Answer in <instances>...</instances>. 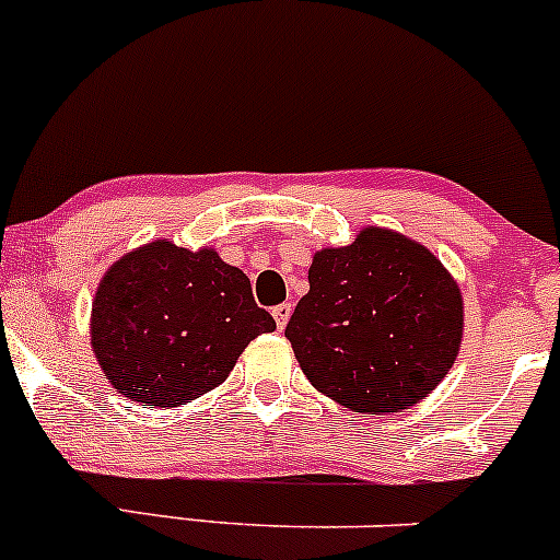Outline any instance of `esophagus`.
Listing matches in <instances>:
<instances>
[{"label":"esophagus","mask_w":560,"mask_h":560,"mask_svg":"<svg viewBox=\"0 0 560 560\" xmlns=\"http://www.w3.org/2000/svg\"><path fill=\"white\" fill-rule=\"evenodd\" d=\"M270 313H273V318H276V327L284 329V327H287V322H290L292 305H290V303H279V305H276V308L270 311Z\"/></svg>","instance_id":"obj_1"}]
</instances>
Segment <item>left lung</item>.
Wrapping results in <instances>:
<instances>
[{
	"instance_id": "8db88e82",
	"label": "left lung",
	"mask_w": 560,
	"mask_h": 560,
	"mask_svg": "<svg viewBox=\"0 0 560 560\" xmlns=\"http://www.w3.org/2000/svg\"><path fill=\"white\" fill-rule=\"evenodd\" d=\"M284 335L313 388L364 415L425 398L457 359L463 294L422 244L364 229L322 249Z\"/></svg>"
}]
</instances>
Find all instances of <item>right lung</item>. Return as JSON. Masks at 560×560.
<instances>
[{"mask_svg":"<svg viewBox=\"0 0 560 560\" xmlns=\"http://www.w3.org/2000/svg\"><path fill=\"white\" fill-rule=\"evenodd\" d=\"M276 322L247 273L214 249L151 242L108 268L92 303V350L108 383L140 407H180L218 388Z\"/></svg>","mask_w":560,"mask_h":560,"instance_id":"1","label":"right lung"}]
</instances>
